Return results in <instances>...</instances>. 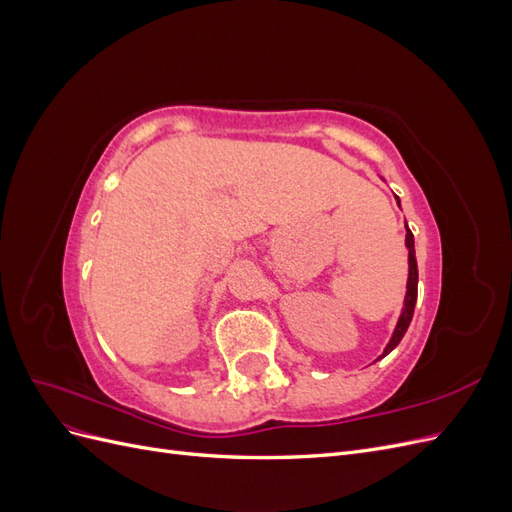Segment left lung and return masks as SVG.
<instances>
[{
    "mask_svg": "<svg viewBox=\"0 0 512 512\" xmlns=\"http://www.w3.org/2000/svg\"><path fill=\"white\" fill-rule=\"evenodd\" d=\"M406 245H408V262H410V275H408V292H406V301H404V309H401V316H399V322L395 327V333L391 337L389 346L384 348V354H389L399 342L401 337L406 335L408 327H410V320H412V314H414V305H416V292H418V267H416V256H414V235L412 230L408 228L406 230Z\"/></svg>",
    "mask_w": 512,
    "mask_h": 512,
    "instance_id": "left-lung-1",
    "label": "left lung"
}]
</instances>
